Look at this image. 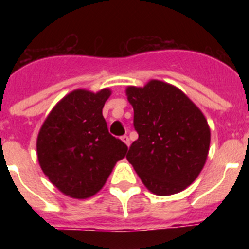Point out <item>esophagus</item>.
<instances>
[{
    "instance_id": "1",
    "label": "esophagus",
    "mask_w": 249,
    "mask_h": 249,
    "mask_svg": "<svg viewBox=\"0 0 249 249\" xmlns=\"http://www.w3.org/2000/svg\"><path fill=\"white\" fill-rule=\"evenodd\" d=\"M121 140H122V142L126 144V146H129V144H131V141H129L128 136H122V137H121Z\"/></svg>"
}]
</instances>
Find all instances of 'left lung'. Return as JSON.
Instances as JSON below:
<instances>
[{
    "instance_id": "8db88e82",
    "label": "left lung",
    "mask_w": 249,
    "mask_h": 249,
    "mask_svg": "<svg viewBox=\"0 0 249 249\" xmlns=\"http://www.w3.org/2000/svg\"><path fill=\"white\" fill-rule=\"evenodd\" d=\"M126 94L138 133L127 160L149 192H182L206 164L211 129L204 114L184 92L163 81L128 86Z\"/></svg>"
}]
</instances>
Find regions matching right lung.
<instances>
[{"label": "right lung", "mask_w": 249, "mask_h": 249, "mask_svg": "<svg viewBox=\"0 0 249 249\" xmlns=\"http://www.w3.org/2000/svg\"><path fill=\"white\" fill-rule=\"evenodd\" d=\"M112 91L78 89L48 113L37 136V158L50 182L63 195L86 199L102 190L127 146L109 135L102 108Z\"/></svg>", "instance_id": "1"}]
</instances>
